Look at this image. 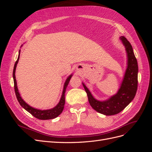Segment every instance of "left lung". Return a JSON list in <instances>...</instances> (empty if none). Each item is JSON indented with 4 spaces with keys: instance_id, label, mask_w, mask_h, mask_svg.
Here are the masks:
<instances>
[{
    "instance_id": "left-lung-1",
    "label": "left lung",
    "mask_w": 152,
    "mask_h": 152,
    "mask_svg": "<svg viewBox=\"0 0 152 152\" xmlns=\"http://www.w3.org/2000/svg\"><path fill=\"white\" fill-rule=\"evenodd\" d=\"M121 39L126 49L128 65L118 93L107 101L99 102L93 98L88 89L82 83L92 108L106 115H113L122 111L134 99L137 89L138 66L137 59L130 42L124 37H121Z\"/></svg>"
}]
</instances>
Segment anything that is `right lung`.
Returning a JSON list of instances; mask_svg holds the SVG:
<instances>
[{
  "label": "right lung",
  "instance_id": "1",
  "mask_svg": "<svg viewBox=\"0 0 152 152\" xmlns=\"http://www.w3.org/2000/svg\"><path fill=\"white\" fill-rule=\"evenodd\" d=\"M20 50L19 52V55H18V59L15 64V66H14L13 74H12L13 79H14V87H15V94H16L18 102L20 103V105L23 108L25 109L27 112L30 113L32 115L34 116L37 118L40 119V120H48V119H53V118L57 117L59 115H60L61 113V112L63 110L64 106H65V91L66 89V87L69 83V81H70L72 75L69 76L65 82V85H64V88H63V94L61 96V99H60V101H59V102L57 104L56 107H55L53 109L47 110H40L31 107L30 106H29L27 103H26L23 101V99L21 98L19 92H18V89L17 87V83H16V77H15V71H16V65H17L18 61H19V59H20Z\"/></svg>",
  "mask_w": 152,
  "mask_h": 152
}]
</instances>
